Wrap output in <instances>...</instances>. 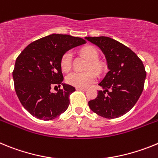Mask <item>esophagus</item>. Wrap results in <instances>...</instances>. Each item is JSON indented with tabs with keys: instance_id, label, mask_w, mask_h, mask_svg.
I'll use <instances>...</instances> for the list:
<instances>
[{
	"instance_id": "1",
	"label": "esophagus",
	"mask_w": 158,
	"mask_h": 158,
	"mask_svg": "<svg viewBox=\"0 0 158 158\" xmlns=\"http://www.w3.org/2000/svg\"><path fill=\"white\" fill-rule=\"evenodd\" d=\"M76 90H83V91H86L87 90V88L86 87H76Z\"/></svg>"
}]
</instances>
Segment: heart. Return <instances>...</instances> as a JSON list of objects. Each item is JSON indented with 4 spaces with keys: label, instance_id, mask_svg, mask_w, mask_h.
Returning <instances> with one entry per match:
<instances>
[{
    "label": "heart",
    "instance_id": "heart-1",
    "mask_svg": "<svg viewBox=\"0 0 158 158\" xmlns=\"http://www.w3.org/2000/svg\"><path fill=\"white\" fill-rule=\"evenodd\" d=\"M83 53L90 62V67L94 70L100 69V64L96 60L98 59V52L93 47H85L81 50ZM72 62V53L68 51L66 52L60 60V68L63 71H68L71 68ZM97 79V75L91 71L87 72H79L72 71L68 74L66 77V81L68 84L77 87H87L91 83H94Z\"/></svg>",
    "mask_w": 158,
    "mask_h": 158
}]
</instances>
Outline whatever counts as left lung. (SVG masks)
Masks as SVG:
<instances>
[{
    "instance_id": "1",
    "label": "left lung",
    "mask_w": 158,
    "mask_h": 158,
    "mask_svg": "<svg viewBox=\"0 0 158 158\" xmlns=\"http://www.w3.org/2000/svg\"><path fill=\"white\" fill-rule=\"evenodd\" d=\"M104 53L108 71L98 85L94 99L88 102L90 110L106 118L127 114L138 102L144 89L146 71L142 61L128 47L106 36L86 37Z\"/></svg>"
}]
</instances>
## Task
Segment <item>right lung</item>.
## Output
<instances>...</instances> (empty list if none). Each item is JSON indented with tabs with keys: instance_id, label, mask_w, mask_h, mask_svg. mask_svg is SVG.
Here are the masks:
<instances>
[{
	"instance_id": "obj_1",
	"label": "right lung",
	"mask_w": 158,
	"mask_h": 158,
	"mask_svg": "<svg viewBox=\"0 0 158 158\" xmlns=\"http://www.w3.org/2000/svg\"><path fill=\"white\" fill-rule=\"evenodd\" d=\"M86 43L82 38L52 34L28 44L19 55L13 71L15 90L22 106L32 116L52 120L68 109L75 87L63 84L57 93H51L50 89L63 84V55Z\"/></svg>"
}]
</instances>
